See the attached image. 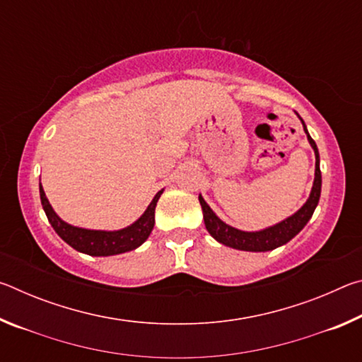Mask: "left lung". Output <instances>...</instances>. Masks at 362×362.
<instances>
[{"label":"left lung","instance_id":"left-lung-1","mask_svg":"<svg viewBox=\"0 0 362 362\" xmlns=\"http://www.w3.org/2000/svg\"><path fill=\"white\" fill-rule=\"evenodd\" d=\"M300 121H302L306 139H308L311 148L315 150V156H316L315 182L306 203L300 207L296 214H292L291 217L284 218L283 222H279L276 225L268 226V228H263L259 231H243V230L235 228V226H230L228 223H225L223 220H220L216 216V212L211 209L209 204L206 203L203 196L199 194V204L203 207L204 225L214 240L218 241L220 244H223V246H228L238 250H247V252H267V250H273L279 246H284L286 243H289L293 236H297L298 233L303 230V226L308 223V220L311 218V216H313L317 203H320L322 179H321V169H320V151H317L315 140L311 139L308 129H306L305 121L302 118H300Z\"/></svg>","mask_w":362,"mask_h":362}]
</instances>
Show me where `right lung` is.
I'll return each mask as SVG.
<instances>
[{
  "mask_svg": "<svg viewBox=\"0 0 362 362\" xmlns=\"http://www.w3.org/2000/svg\"><path fill=\"white\" fill-rule=\"evenodd\" d=\"M164 189L158 192L155 198L151 199V203L146 207L145 212L140 216L132 225L126 226L121 230H88V228H79V226H73L66 223L65 220L60 218L56 211L52 209V206L49 204L46 198L45 189L40 183V198L42 209L46 212V217L49 223L52 225V228L56 230L57 235L62 240L76 249L78 252L93 255V257H108V255H118L129 252V250L137 249L139 246L146 241V238L150 236V233L155 226V209L159 196L163 194Z\"/></svg>",
  "mask_w": 362,
  "mask_h": 362,
  "instance_id": "right-lung-1",
  "label": "right lung"
}]
</instances>
